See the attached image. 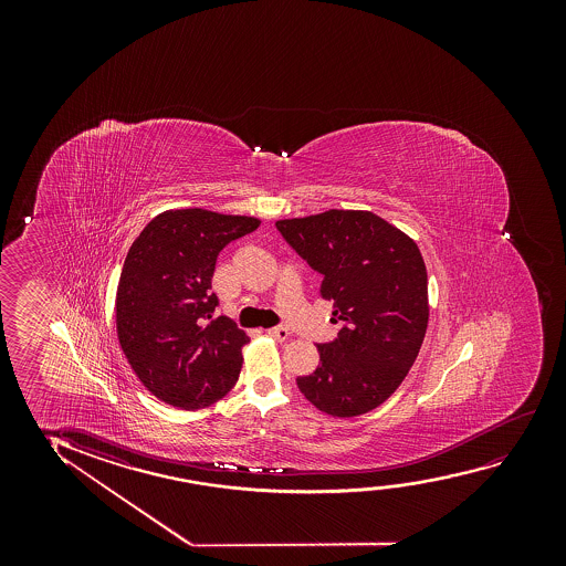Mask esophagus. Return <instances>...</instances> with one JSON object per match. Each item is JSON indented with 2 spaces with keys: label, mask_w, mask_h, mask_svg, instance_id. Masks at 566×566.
I'll use <instances>...</instances> for the list:
<instances>
[{
  "label": "esophagus",
  "mask_w": 566,
  "mask_h": 566,
  "mask_svg": "<svg viewBox=\"0 0 566 566\" xmlns=\"http://www.w3.org/2000/svg\"><path fill=\"white\" fill-rule=\"evenodd\" d=\"M266 334H269L271 338H274V340L284 342L287 340V336H290V331H287V328H284V326H272V328H269V331H266Z\"/></svg>",
  "instance_id": "esophagus-1"
}]
</instances>
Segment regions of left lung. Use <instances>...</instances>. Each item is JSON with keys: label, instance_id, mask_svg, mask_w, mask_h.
Masks as SVG:
<instances>
[{"label": "left lung", "instance_id": "8db88e82", "mask_svg": "<svg viewBox=\"0 0 566 566\" xmlns=\"http://www.w3.org/2000/svg\"><path fill=\"white\" fill-rule=\"evenodd\" d=\"M284 240L323 274L338 338L318 344V365L297 377L317 410L356 418L402 385L429 323L427 269L418 243L371 210L331 209L276 222Z\"/></svg>", "mask_w": 566, "mask_h": 566}]
</instances>
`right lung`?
<instances>
[{"instance_id": "1", "label": "right lung", "mask_w": 566, "mask_h": 566, "mask_svg": "<svg viewBox=\"0 0 566 566\" xmlns=\"http://www.w3.org/2000/svg\"><path fill=\"white\" fill-rule=\"evenodd\" d=\"M261 224L207 209L164 210L125 256L116 331L150 395L179 410H201L232 390L249 342L232 318H212L218 253Z\"/></svg>"}]
</instances>
